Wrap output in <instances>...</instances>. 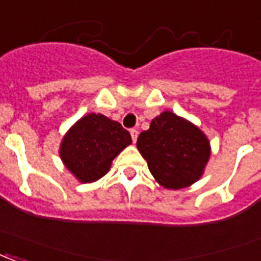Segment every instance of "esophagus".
Wrapping results in <instances>:
<instances>
[{
	"label": "esophagus",
	"instance_id": "esophagus-1",
	"mask_svg": "<svg viewBox=\"0 0 261 261\" xmlns=\"http://www.w3.org/2000/svg\"><path fill=\"white\" fill-rule=\"evenodd\" d=\"M130 134H131V138H133V142H136L137 138H138V131H137L136 128H131Z\"/></svg>",
	"mask_w": 261,
	"mask_h": 261
}]
</instances>
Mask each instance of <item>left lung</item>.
I'll return each instance as SVG.
<instances>
[{
	"label": "left lung",
	"mask_w": 261,
	"mask_h": 261,
	"mask_svg": "<svg viewBox=\"0 0 261 261\" xmlns=\"http://www.w3.org/2000/svg\"><path fill=\"white\" fill-rule=\"evenodd\" d=\"M137 148L150 174L166 190H182L203 175L210 141L198 125L170 111L162 112L142 131Z\"/></svg>",
	"instance_id": "obj_1"
}]
</instances>
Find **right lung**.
I'll return each mask as SVG.
<instances>
[{"instance_id":"add662e5","label":"right lung","mask_w":261,"mask_h":261,"mask_svg":"<svg viewBox=\"0 0 261 261\" xmlns=\"http://www.w3.org/2000/svg\"><path fill=\"white\" fill-rule=\"evenodd\" d=\"M131 142L130 133L119 121L101 113H88L63 136L59 156L76 179L90 184L111 170L113 159Z\"/></svg>"}]
</instances>
